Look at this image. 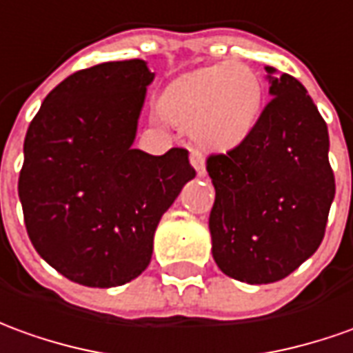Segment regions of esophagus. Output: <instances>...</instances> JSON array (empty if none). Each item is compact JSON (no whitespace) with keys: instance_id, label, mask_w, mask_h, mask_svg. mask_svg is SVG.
Returning <instances> with one entry per match:
<instances>
[{"instance_id":"34e87169","label":"esophagus","mask_w":353,"mask_h":353,"mask_svg":"<svg viewBox=\"0 0 353 353\" xmlns=\"http://www.w3.org/2000/svg\"><path fill=\"white\" fill-rule=\"evenodd\" d=\"M189 159H191V164H193V168L196 170V174H199V176H204V174H206V168H204V157H202V152L193 149Z\"/></svg>"}]
</instances>
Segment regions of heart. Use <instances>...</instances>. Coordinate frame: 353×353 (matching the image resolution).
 Masks as SVG:
<instances>
[{
    "label": "heart",
    "instance_id": "obj_1",
    "mask_svg": "<svg viewBox=\"0 0 353 353\" xmlns=\"http://www.w3.org/2000/svg\"><path fill=\"white\" fill-rule=\"evenodd\" d=\"M157 112L172 125L189 130L204 147L231 149L260 124L263 83L245 63L204 66L168 83L157 101Z\"/></svg>",
    "mask_w": 353,
    "mask_h": 353
}]
</instances>
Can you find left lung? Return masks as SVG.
<instances>
[{
    "instance_id": "obj_1",
    "label": "left lung",
    "mask_w": 353,
    "mask_h": 353,
    "mask_svg": "<svg viewBox=\"0 0 353 353\" xmlns=\"http://www.w3.org/2000/svg\"><path fill=\"white\" fill-rule=\"evenodd\" d=\"M265 70L271 101L258 128L206 160L216 189L212 256L250 285L285 279L319 248L334 199L325 120L296 78Z\"/></svg>"
}]
</instances>
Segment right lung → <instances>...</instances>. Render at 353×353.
Here are the masks:
<instances>
[{"mask_svg": "<svg viewBox=\"0 0 353 353\" xmlns=\"http://www.w3.org/2000/svg\"><path fill=\"white\" fill-rule=\"evenodd\" d=\"M152 78L141 59L78 70L26 132L19 176L26 231L51 268L83 287L139 277L162 214L196 176L185 149L162 157L134 149Z\"/></svg>", "mask_w": 353, "mask_h": 353, "instance_id": "1", "label": "right lung"}]
</instances>
